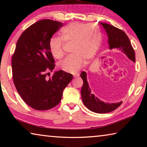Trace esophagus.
Returning <instances> with one entry per match:
<instances>
[{
    "label": "esophagus",
    "instance_id": "esophagus-1",
    "mask_svg": "<svg viewBox=\"0 0 147 147\" xmlns=\"http://www.w3.org/2000/svg\"><path fill=\"white\" fill-rule=\"evenodd\" d=\"M80 76V74L78 73H74L73 74V76L74 78H77V77H78Z\"/></svg>",
    "mask_w": 147,
    "mask_h": 147
}]
</instances>
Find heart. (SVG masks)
<instances>
[{
	"label": "heart",
	"instance_id": "1",
	"mask_svg": "<svg viewBox=\"0 0 147 147\" xmlns=\"http://www.w3.org/2000/svg\"><path fill=\"white\" fill-rule=\"evenodd\" d=\"M61 39L52 37L49 41V49L54 58L61 59L63 56L62 40L73 44L72 55L58 63L59 68L67 73H76L82 67L84 60L88 62L93 58L102 41L101 34L98 28L83 24H71L65 26L61 29Z\"/></svg>",
	"mask_w": 147,
	"mask_h": 147
}]
</instances>
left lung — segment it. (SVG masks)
Returning <instances> with one entry per match:
<instances>
[{"mask_svg": "<svg viewBox=\"0 0 147 147\" xmlns=\"http://www.w3.org/2000/svg\"><path fill=\"white\" fill-rule=\"evenodd\" d=\"M100 24L103 26L108 36L109 49L110 50L117 49L122 51L130 60L135 63V52L127 35L123 30L110 24L102 23ZM80 76L84 81L81 89L82 98L84 104L89 110L97 113H109L115 110L123 102L121 101L116 103H108L100 100L94 94L91 93V88L87 80L86 72H82Z\"/></svg>", "mask_w": 147, "mask_h": 147, "instance_id": "8db88e82", "label": "left lung"}]
</instances>
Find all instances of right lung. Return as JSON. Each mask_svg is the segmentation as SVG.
Masks as SVG:
<instances>
[{
    "label": "right lung",
    "instance_id": "add662e5",
    "mask_svg": "<svg viewBox=\"0 0 147 147\" xmlns=\"http://www.w3.org/2000/svg\"><path fill=\"white\" fill-rule=\"evenodd\" d=\"M63 26L51 19L39 21L21 35L12 56V73L15 86L23 100L37 110H47L60 102L64 89L73 79L71 74L55 71L54 59L50 51L49 41Z\"/></svg>",
    "mask_w": 147,
    "mask_h": 147
}]
</instances>
